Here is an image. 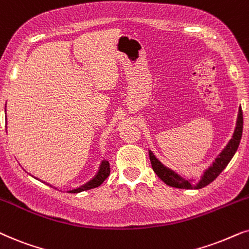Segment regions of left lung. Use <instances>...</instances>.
Segmentation results:
<instances>
[{
  "instance_id": "left-lung-1",
  "label": "left lung",
  "mask_w": 249,
  "mask_h": 249,
  "mask_svg": "<svg viewBox=\"0 0 249 249\" xmlns=\"http://www.w3.org/2000/svg\"><path fill=\"white\" fill-rule=\"evenodd\" d=\"M243 127H244V118H243V111L241 108L239 109L238 113V119H237V124H235V129L233 132V136L227 146L223 148L221 153L218 154L214 162L209 166L207 169L203 172V175L201 178L196 184H192L191 180L188 178H184L180 175H178L176 172H174L173 169L164 166L163 163L160 162V160H158V158L154 156L153 152L151 150H148V156H150L151 164L154 173L157 174L158 177L161 180H163L167 185L173 186V188L177 189H201L207 186L209 183H212L219 174H221L225 169V167L228 166V163L230 162L232 158H233L234 153L237 152L239 143H240L241 135H243Z\"/></svg>"
}]
</instances>
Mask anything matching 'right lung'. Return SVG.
<instances>
[{
  "mask_svg": "<svg viewBox=\"0 0 249 249\" xmlns=\"http://www.w3.org/2000/svg\"><path fill=\"white\" fill-rule=\"evenodd\" d=\"M108 175H109V163L107 160H103L101 162V166H99L98 172H97L96 175L93 176L92 178L89 180V182H87L86 184H83V185L79 186V188H76L74 190H70L69 192L70 193H79L82 191H87V190H90V189L98 188V186L101 185V184L104 182L106 178H107ZM34 178H36V177H34Z\"/></svg>",
  "mask_w": 249,
  "mask_h": 249,
  "instance_id": "add662e5",
  "label": "right lung"
}]
</instances>
